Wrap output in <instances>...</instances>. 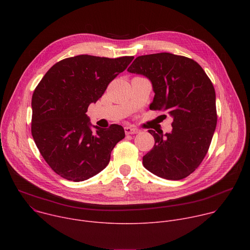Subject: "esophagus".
Returning a JSON list of instances; mask_svg holds the SVG:
<instances>
[{
  "label": "esophagus",
  "instance_id": "1",
  "mask_svg": "<svg viewBox=\"0 0 250 250\" xmlns=\"http://www.w3.org/2000/svg\"><path fill=\"white\" fill-rule=\"evenodd\" d=\"M125 134H133V133H137L138 129L134 128V127H131V126H125Z\"/></svg>",
  "mask_w": 250,
  "mask_h": 250
}]
</instances>
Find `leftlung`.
Segmentation results:
<instances>
[{
    "mask_svg": "<svg viewBox=\"0 0 250 250\" xmlns=\"http://www.w3.org/2000/svg\"><path fill=\"white\" fill-rule=\"evenodd\" d=\"M127 71L151 81L155 95L150 110L173 117L170 133L148 130L155 145L142 158L144 166L167 180L184 179L202 163L217 126L211 81L193 59L168 52L138 56Z\"/></svg>",
    "mask_w": 250,
    "mask_h": 250,
    "instance_id": "8db88e82",
    "label": "left lung"
}]
</instances>
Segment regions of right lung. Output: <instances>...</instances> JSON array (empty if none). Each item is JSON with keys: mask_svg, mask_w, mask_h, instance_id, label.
Instances as JSON below:
<instances>
[{"mask_svg": "<svg viewBox=\"0 0 250 250\" xmlns=\"http://www.w3.org/2000/svg\"><path fill=\"white\" fill-rule=\"evenodd\" d=\"M133 56L77 55L55 63L35 88L31 134L50 168L64 179L80 182L109 164L111 152L125 138L122 125L101 128L86 113Z\"/></svg>", "mask_w": 250, "mask_h": 250, "instance_id": "right-lung-1", "label": "right lung"}]
</instances>
